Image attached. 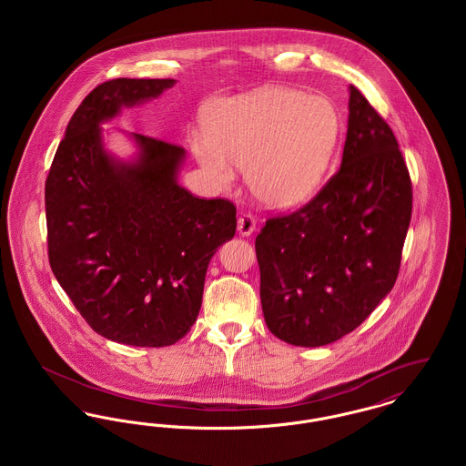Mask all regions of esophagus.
Returning <instances> with one entry per match:
<instances>
[{
  "label": "esophagus",
  "mask_w": 466,
  "mask_h": 466,
  "mask_svg": "<svg viewBox=\"0 0 466 466\" xmlns=\"http://www.w3.org/2000/svg\"><path fill=\"white\" fill-rule=\"evenodd\" d=\"M253 230H255V218H253V215L243 213V215L238 218V232H239L241 236H249Z\"/></svg>",
  "instance_id": "obj_1"
}]
</instances>
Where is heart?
<instances>
[{"label":"heart","mask_w":466,"mask_h":466,"mask_svg":"<svg viewBox=\"0 0 466 466\" xmlns=\"http://www.w3.org/2000/svg\"><path fill=\"white\" fill-rule=\"evenodd\" d=\"M339 118L321 96L267 87L209 108V127L192 134L200 166L220 187L248 167L253 194L289 208L309 198L327 171Z\"/></svg>","instance_id":"obj_1"}]
</instances>
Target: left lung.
<instances>
[{"label":"left lung","mask_w":466,"mask_h":466,"mask_svg":"<svg viewBox=\"0 0 466 466\" xmlns=\"http://www.w3.org/2000/svg\"><path fill=\"white\" fill-rule=\"evenodd\" d=\"M410 215L399 141L350 86L340 167L306 206L270 217L255 239L267 329L302 348L353 332L397 281Z\"/></svg>","instance_id":"obj_1"}]
</instances>
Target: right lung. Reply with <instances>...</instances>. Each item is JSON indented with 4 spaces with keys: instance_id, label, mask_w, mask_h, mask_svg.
Masks as SVG:
<instances>
[{
    "instance_id": "right-lung-1",
    "label": "right lung",
    "mask_w": 466,
    "mask_h": 466,
    "mask_svg": "<svg viewBox=\"0 0 466 466\" xmlns=\"http://www.w3.org/2000/svg\"><path fill=\"white\" fill-rule=\"evenodd\" d=\"M173 78H115L73 113L45 183L48 262L94 332L162 348L196 323L211 257L236 234V206L177 181L185 150L133 134L134 162L105 150L101 122L171 89Z\"/></svg>"
}]
</instances>
